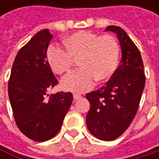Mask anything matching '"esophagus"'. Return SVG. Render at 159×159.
I'll return each instance as SVG.
<instances>
[{"label":"esophagus","mask_w":159,"mask_h":159,"mask_svg":"<svg viewBox=\"0 0 159 159\" xmlns=\"http://www.w3.org/2000/svg\"><path fill=\"white\" fill-rule=\"evenodd\" d=\"M81 98H82V96H81L80 94H77V93H75V94H74V99H75V100H78Z\"/></svg>","instance_id":"obj_1"}]
</instances>
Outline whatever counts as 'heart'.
Listing matches in <instances>:
<instances>
[{"instance_id": "obj_1", "label": "heart", "mask_w": 159, "mask_h": 159, "mask_svg": "<svg viewBox=\"0 0 159 159\" xmlns=\"http://www.w3.org/2000/svg\"><path fill=\"white\" fill-rule=\"evenodd\" d=\"M63 45L65 50L50 45L46 51L48 66L58 75L67 74L74 60L79 61L81 68L61 80L63 89L84 92L92 87L96 80L105 83L115 74L120 59V45L113 36L79 31L67 37Z\"/></svg>"}]
</instances>
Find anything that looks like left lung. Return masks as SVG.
<instances>
[{"label":"left lung","instance_id":"1","mask_svg":"<svg viewBox=\"0 0 159 159\" xmlns=\"http://www.w3.org/2000/svg\"><path fill=\"white\" fill-rule=\"evenodd\" d=\"M106 31L117 34L121 47V60L104 86L85 95L91 105L86 115V126L98 139L111 141L120 136L134 119L145 75L141 53L127 33L116 25L107 26Z\"/></svg>","mask_w":159,"mask_h":159}]
</instances>
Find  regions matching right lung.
<instances>
[{
  "instance_id": "obj_1",
  "label": "right lung",
  "mask_w": 159,
  "mask_h": 159,
  "mask_svg": "<svg viewBox=\"0 0 159 159\" xmlns=\"http://www.w3.org/2000/svg\"><path fill=\"white\" fill-rule=\"evenodd\" d=\"M51 39L48 29H43L20 48L8 82L16 125L36 142L49 140L58 134L73 102L71 92L47 93L58 84L46 59Z\"/></svg>"
}]
</instances>
